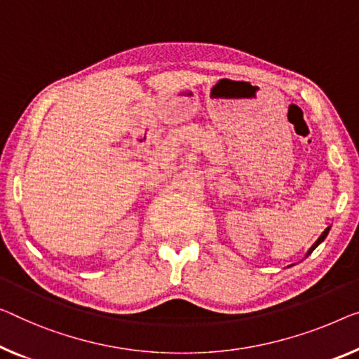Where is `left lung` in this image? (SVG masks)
I'll list each match as a JSON object with an SVG mask.
<instances>
[{"label":"left lung","mask_w":359,"mask_h":359,"mask_svg":"<svg viewBox=\"0 0 359 359\" xmlns=\"http://www.w3.org/2000/svg\"><path fill=\"white\" fill-rule=\"evenodd\" d=\"M329 231H330V226H329L327 229H325V231H324L323 233H320V235H319V238L316 240V242H314V243H313V247L308 250V253H306V256H304V258H308V256H309V255H311L314 250H316V247H318V245H320V243H323V242H324V238H325V237H327V233H329Z\"/></svg>","instance_id":"1"}]
</instances>
